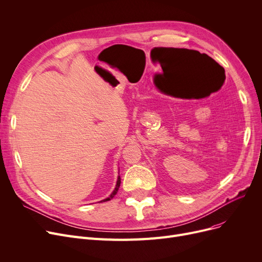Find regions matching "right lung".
I'll return each mask as SVG.
<instances>
[{
	"label": "right lung",
	"instance_id": "right-lung-1",
	"mask_svg": "<svg viewBox=\"0 0 262 262\" xmlns=\"http://www.w3.org/2000/svg\"><path fill=\"white\" fill-rule=\"evenodd\" d=\"M120 184H121V178H120V176H118V181H117V185H116V188H115V190L113 191V193L110 194L107 199H105V200H103V201H101V202H107V201H110L112 200L116 194H117V192H118V190H119V188H120Z\"/></svg>",
	"mask_w": 262,
	"mask_h": 262
}]
</instances>
